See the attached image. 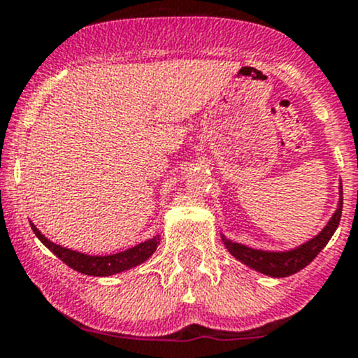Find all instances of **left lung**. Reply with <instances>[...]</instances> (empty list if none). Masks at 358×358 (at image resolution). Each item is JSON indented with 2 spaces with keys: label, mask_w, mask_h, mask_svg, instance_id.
<instances>
[{
  "label": "left lung",
  "mask_w": 358,
  "mask_h": 358,
  "mask_svg": "<svg viewBox=\"0 0 358 358\" xmlns=\"http://www.w3.org/2000/svg\"><path fill=\"white\" fill-rule=\"evenodd\" d=\"M341 209H343V187L340 185V199H338L336 210L329 217L328 224L317 235L312 236L310 240L303 242L302 245L289 248V250H261V248H252L243 245V243L233 242V240L227 238L223 233H221V240H223L224 247L228 248L229 254L236 261L248 266L250 269L271 278H287L310 264L317 257L319 252L326 247V243L329 242L331 236L336 231L338 224H340Z\"/></svg>",
  "instance_id": "1"
}]
</instances>
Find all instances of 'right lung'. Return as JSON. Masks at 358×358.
I'll use <instances>...</instances> for the list:
<instances>
[{
	"label": "right lung",
	"mask_w": 358,
	"mask_h": 358,
	"mask_svg": "<svg viewBox=\"0 0 358 358\" xmlns=\"http://www.w3.org/2000/svg\"><path fill=\"white\" fill-rule=\"evenodd\" d=\"M30 228L36 233L37 238L50 248L59 261H63L69 268L78 271V273L87 274V276H111V274H118L123 273V271L135 268V266L148 261L150 255L156 252V248L161 242V236L159 233H157L152 238L145 240V242L138 243V245L131 248H127V250L123 252H118V254L89 255L84 254V252L71 250V248L62 247L58 245V243L51 242L50 238H46V236L37 229L34 223H30Z\"/></svg>",
	"instance_id": "obj_1"
}]
</instances>
